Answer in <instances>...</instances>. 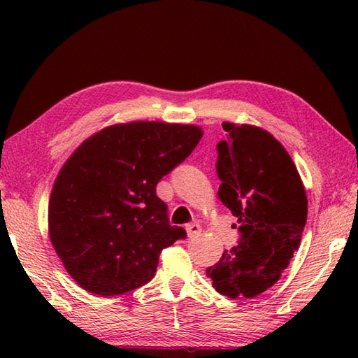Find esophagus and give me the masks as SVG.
Returning a JSON list of instances; mask_svg holds the SVG:
<instances>
[{
	"instance_id": "esophagus-1",
	"label": "esophagus",
	"mask_w": 358,
	"mask_h": 358,
	"mask_svg": "<svg viewBox=\"0 0 358 358\" xmlns=\"http://www.w3.org/2000/svg\"><path fill=\"white\" fill-rule=\"evenodd\" d=\"M201 232H202V227L199 226L197 222H191V224H187V226H186V235L189 238L199 237V235H201Z\"/></svg>"
}]
</instances>
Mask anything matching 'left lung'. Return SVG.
I'll return each instance as SVG.
<instances>
[{
	"label": "left lung",
	"instance_id": "obj_1",
	"mask_svg": "<svg viewBox=\"0 0 358 358\" xmlns=\"http://www.w3.org/2000/svg\"><path fill=\"white\" fill-rule=\"evenodd\" d=\"M216 145L221 202L240 224L241 238L207 276L230 299H254L273 286L299 250L308 217L301 177L286 148L259 126L224 121ZM235 226V224H234Z\"/></svg>",
	"mask_w": 358,
	"mask_h": 358
}]
</instances>
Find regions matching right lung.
<instances>
[{
  "instance_id": "add662e5",
  "label": "right lung",
  "mask_w": 358,
  "mask_h": 358,
  "mask_svg": "<svg viewBox=\"0 0 358 358\" xmlns=\"http://www.w3.org/2000/svg\"><path fill=\"white\" fill-rule=\"evenodd\" d=\"M203 136L194 124L129 121L83 141L59 169L48 201V237L88 292H129L155 276L164 248L185 238L171 226L156 185Z\"/></svg>"
}]
</instances>
